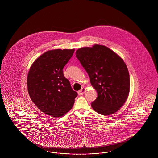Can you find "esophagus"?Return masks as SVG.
I'll list each match as a JSON object with an SVG mask.
<instances>
[{
  "label": "esophagus",
  "mask_w": 158,
  "mask_h": 158,
  "mask_svg": "<svg viewBox=\"0 0 158 158\" xmlns=\"http://www.w3.org/2000/svg\"><path fill=\"white\" fill-rule=\"evenodd\" d=\"M85 90H86V89H85V88H82L81 90H79V91H78V94H79V95H83V94L85 93Z\"/></svg>",
  "instance_id": "34e87169"
}]
</instances>
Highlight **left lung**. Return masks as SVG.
Instances as JSON below:
<instances>
[{
	"label": "left lung",
	"instance_id": "8db88e82",
	"mask_svg": "<svg viewBox=\"0 0 158 158\" xmlns=\"http://www.w3.org/2000/svg\"><path fill=\"white\" fill-rule=\"evenodd\" d=\"M76 57L87 72L98 97L92 102L101 115L116 113L127 99L130 81L127 67L117 54L105 45L95 44L76 52Z\"/></svg>",
	"mask_w": 158,
	"mask_h": 158
}]
</instances>
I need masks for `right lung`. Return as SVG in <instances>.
Wrapping results in <instances>:
<instances>
[{
  "instance_id": "add662e5",
  "label": "right lung",
  "mask_w": 158,
  "mask_h": 158,
  "mask_svg": "<svg viewBox=\"0 0 158 158\" xmlns=\"http://www.w3.org/2000/svg\"><path fill=\"white\" fill-rule=\"evenodd\" d=\"M75 49L48 50L34 61L27 76V88L34 104L42 112L60 117L69 111L77 93L72 89L63 69Z\"/></svg>"
}]
</instances>
